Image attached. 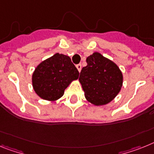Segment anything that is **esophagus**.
Returning <instances> with one entry per match:
<instances>
[{
	"instance_id": "esophagus-1",
	"label": "esophagus",
	"mask_w": 154,
	"mask_h": 154,
	"mask_svg": "<svg viewBox=\"0 0 154 154\" xmlns=\"http://www.w3.org/2000/svg\"><path fill=\"white\" fill-rule=\"evenodd\" d=\"M76 68H77V69H78L79 72H81V69H82V65L80 64V63H79V64H77L76 65Z\"/></svg>"
}]
</instances>
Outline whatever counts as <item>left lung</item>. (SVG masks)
<instances>
[{
  "label": "left lung",
  "instance_id": "8db88e82",
  "mask_svg": "<svg viewBox=\"0 0 154 154\" xmlns=\"http://www.w3.org/2000/svg\"><path fill=\"white\" fill-rule=\"evenodd\" d=\"M86 63L87 65L82 68L79 79L85 97L93 105H106L121 90V71L113 61L97 52L86 58Z\"/></svg>",
  "mask_w": 154,
  "mask_h": 154
}]
</instances>
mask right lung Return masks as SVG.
I'll return each mask as SVG.
<instances>
[{
    "instance_id": "obj_1",
    "label": "right lung",
    "mask_w": 154,
    "mask_h": 154,
    "mask_svg": "<svg viewBox=\"0 0 154 154\" xmlns=\"http://www.w3.org/2000/svg\"><path fill=\"white\" fill-rule=\"evenodd\" d=\"M79 75V72L68 56L56 53L37 66L32 75L33 88L41 98L57 101Z\"/></svg>"
}]
</instances>
